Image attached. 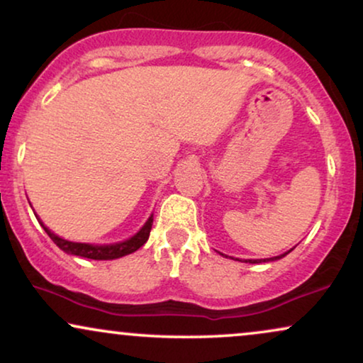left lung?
<instances>
[{"mask_svg": "<svg viewBox=\"0 0 363 363\" xmlns=\"http://www.w3.org/2000/svg\"><path fill=\"white\" fill-rule=\"evenodd\" d=\"M289 252V251H287ZM287 252H284V255H281V256H276V257H269V259H250V261H246V262H251V264H257V262H266V261H276V259H281V257H284Z\"/></svg>", "mask_w": 363, "mask_h": 363, "instance_id": "left-lung-1", "label": "left lung"}]
</instances>
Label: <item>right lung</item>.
Wrapping results in <instances>:
<instances>
[{"label":"right lung","mask_w":363,"mask_h":363,"mask_svg":"<svg viewBox=\"0 0 363 363\" xmlns=\"http://www.w3.org/2000/svg\"><path fill=\"white\" fill-rule=\"evenodd\" d=\"M38 221L41 223V226L44 228V231L48 233V236L51 238V240L56 242V245L61 247L64 252H67V255L87 257V259L107 261V259H117V257L132 255L133 251H137L138 247H142L143 245H145L148 236H150V230L153 225V215L148 218L147 223L142 226V230L138 231L137 235H133L132 238H128V240L122 241V242H116V245H87V242H72V241L62 240V238L54 235L51 230H48L39 218H38Z\"/></svg>","instance_id":"right-lung-1"}]
</instances>
